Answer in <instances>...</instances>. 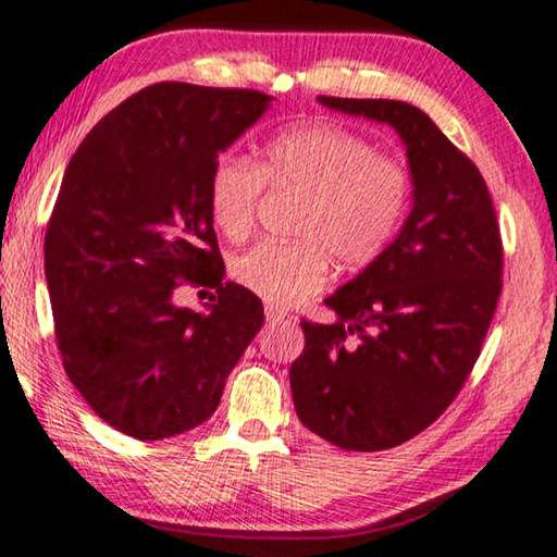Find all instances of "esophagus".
<instances>
[{"mask_svg": "<svg viewBox=\"0 0 557 557\" xmlns=\"http://www.w3.org/2000/svg\"><path fill=\"white\" fill-rule=\"evenodd\" d=\"M264 314H268V322H282V320L289 318V314L282 310V307H275V305L264 307Z\"/></svg>", "mask_w": 557, "mask_h": 557, "instance_id": "esophagus-1", "label": "esophagus"}]
</instances>
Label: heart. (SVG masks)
Returning <instances> with one entry per match:
<instances>
[{
    "mask_svg": "<svg viewBox=\"0 0 557 557\" xmlns=\"http://www.w3.org/2000/svg\"><path fill=\"white\" fill-rule=\"evenodd\" d=\"M264 182L300 195L295 243H262L230 270L264 302L293 307L325 285L330 260L355 270L385 252L410 207L412 182L400 162L380 157L368 139L332 124L280 132L257 164L222 154L207 180V205L222 235L245 239L255 227Z\"/></svg>",
    "mask_w": 557,
    "mask_h": 557,
    "instance_id": "heart-1",
    "label": "heart"
}]
</instances>
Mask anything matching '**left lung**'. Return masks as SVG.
<instances>
[{
  "mask_svg": "<svg viewBox=\"0 0 557 557\" xmlns=\"http://www.w3.org/2000/svg\"><path fill=\"white\" fill-rule=\"evenodd\" d=\"M318 102L397 132L412 210L385 252L327 297L337 320L300 322L289 387L314 435L343 450H387L433 425L480 358L503 287L500 230L483 174L418 107Z\"/></svg>",
  "mask_w": 557,
  "mask_h": 557,
  "instance_id": "1",
  "label": "left lung"
}]
</instances>
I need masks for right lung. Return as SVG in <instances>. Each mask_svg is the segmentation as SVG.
<instances>
[{"label": "right lung", "instance_id": "right-lung-1", "mask_svg": "<svg viewBox=\"0 0 557 557\" xmlns=\"http://www.w3.org/2000/svg\"><path fill=\"white\" fill-rule=\"evenodd\" d=\"M270 102L162 82L114 107L66 164L45 237L57 345L72 385L124 435L202 425L262 327L260 297L225 282L207 180ZM182 278L219 295L182 308Z\"/></svg>", "mask_w": 557, "mask_h": 557}]
</instances>
